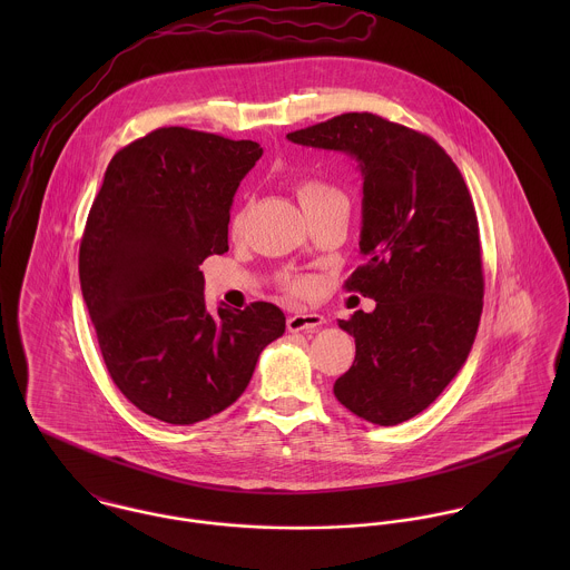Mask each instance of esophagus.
Masks as SVG:
<instances>
[{
  "mask_svg": "<svg viewBox=\"0 0 570 570\" xmlns=\"http://www.w3.org/2000/svg\"><path fill=\"white\" fill-rule=\"evenodd\" d=\"M325 323V318L321 314H314V312H303V314H294L287 318V328L292 333H298V331H314L318 326Z\"/></svg>",
  "mask_w": 570,
  "mask_h": 570,
  "instance_id": "obj_1",
  "label": "esophagus"
}]
</instances>
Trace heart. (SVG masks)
Segmentation results:
<instances>
[{
    "mask_svg": "<svg viewBox=\"0 0 570 570\" xmlns=\"http://www.w3.org/2000/svg\"><path fill=\"white\" fill-rule=\"evenodd\" d=\"M296 190H298V199H301L303 208H312V206H318V204H325V202H333V199H346L340 188H335V186H331V184H326V181H321V179H305V181L298 184ZM242 222H244V215H237L235 222H233L235 230L242 226ZM287 287H289L294 294H303V292H307L309 283H307L305 278H294V281L287 283Z\"/></svg>",
    "mask_w": 570,
    "mask_h": 570,
    "instance_id": "heart-1",
    "label": "heart"
}]
</instances>
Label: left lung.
Returning <instances> with one entry per match:
<instances>
[{"label": "left lung", "mask_w": 570, "mask_h": 570, "mask_svg": "<svg viewBox=\"0 0 570 570\" xmlns=\"http://www.w3.org/2000/svg\"><path fill=\"white\" fill-rule=\"evenodd\" d=\"M287 140L348 154L360 166L366 263L344 287L377 305L337 321L355 337V360L333 395L371 423L397 425L445 391L479 331L485 281L472 195L430 136L368 111Z\"/></svg>", "instance_id": "8db88e82"}]
</instances>
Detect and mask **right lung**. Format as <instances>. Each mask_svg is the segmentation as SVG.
Instances as JSON below:
<instances>
[{"label":"right lung","instance_id":"1","mask_svg":"<svg viewBox=\"0 0 570 570\" xmlns=\"http://www.w3.org/2000/svg\"><path fill=\"white\" fill-rule=\"evenodd\" d=\"M261 156L252 140L163 127L111 158L91 204L82 301L114 384L164 423L233 406L261 351L285 333L272 303L210 314L199 272L228 252L235 193Z\"/></svg>","mask_w":570,"mask_h":570}]
</instances>
